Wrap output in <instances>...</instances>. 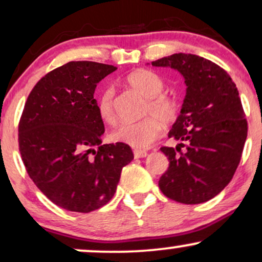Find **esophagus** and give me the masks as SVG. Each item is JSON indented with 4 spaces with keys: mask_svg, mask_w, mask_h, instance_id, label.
<instances>
[{
    "mask_svg": "<svg viewBox=\"0 0 262 262\" xmlns=\"http://www.w3.org/2000/svg\"><path fill=\"white\" fill-rule=\"evenodd\" d=\"M134 157L136 158V159H138V158H144V157H147V151L136 149V150H134Z\"/></svg>",
    "mask_w": 262,
    "mask_h": 262,
    "instance_id": "1",
    "label": "esophagus"
}]
</instances>
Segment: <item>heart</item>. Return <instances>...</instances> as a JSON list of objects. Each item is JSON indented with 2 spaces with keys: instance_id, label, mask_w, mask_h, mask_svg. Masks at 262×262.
<instances>
[{
  "instance_id": "1",
  "label": "heart",
  "mask_w": 262,
  "mask_h": 262,
  "mask_svg": "<svg viewBox=\"0 0 262 262\" xmlns=\"http://www.w3.org/2000/svg\"><path fill=\"white\" fill-rule=\"evenodd\" d=\"M124 82L146 97L143 114L148 116L136 122H122L112 132L111 138L136 149H146L160 136L161 122L169 125L176 120L181 104L175 96L164 92L165 80L151 70H134L125 76ZM96 106L103 121L114 124L116 113L113 89L105 87L99 92Z\"/></svg>"
}]
</instances>
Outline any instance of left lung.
Returning <instances> with one entry per match:
<instances>
[{
    "label": "left lung",
    "instance_id": "obj_1",
    "mask_svg": "<svg viewBox=\"0 0 262 262\" xmlns=\"http://www.w3.org/2000/svg\"><path fill=\"white\" fill-rule=\"evenodd\" d=\"M151 66L177 69L187 85L181 114L169 134L180 144L160 148L169 167L159 188L183 204L208 202L230 183L239 165L248 134L239 93L225 69L195 54L175 53Z\"/></svg>",
    "mask_w": 262,
    "mask_h": 262
}]
</instances>
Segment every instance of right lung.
Instances as JSON below:
<instances>
[{
	"instance_id": "1",
	"label": "right lung",
	"mask_w": 262,
	"mask_h": 262,
	"mask_svg": "<svg viewBox=\"0 0 262 262\" xmlns=\"http://www.w3.org/2000/svg\"><path fill=\"white\" fill-rule=\"evenodd\" d=\"M116 69L96 62L64 64L35 85L23 109L18 143L28 175L51 202L69 211L105 205L122 167L134 159L127 144H101L104 124L93 93Z\"/></svg>"
}]
</instances>
